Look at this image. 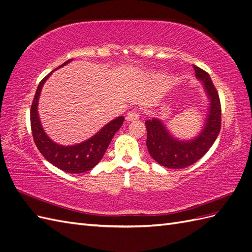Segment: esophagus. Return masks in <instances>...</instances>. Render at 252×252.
<instances>
[{"label": "esophagus", "instance_id": "1", "mask_svg": "<svg viewBox=\"0 0 252 252\" xmlns=\"http://www.w3.org/2000/svg\"><path fill=\"white\" fill-rule=\"evenodd\" d=\"M140 117V110L138 109H133L131 111H129L126 116V120L127 121H134V120H138Z\"/></svg>", "mask_w": 252, "mask_h": 252}]
</instances>
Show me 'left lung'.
Here are the masks:
<instances>
[{"label": "left lung", "instance_id": "obj_1", "mask_svg": "<svg viewBox=\"0 0 252 252\" xmlns=\"http://www.w3.org/2000/svg\"><path fill=\"white\" fill-rule=\"evenodd\" d=\"M195 77L204 83L210 98V109L204 130L196 139L190 142H181L173 139L159 120L145 122L147 128V148L150 156L159 165L171 169L185 168L203 158L217 140L222 124V108L216 86L208 72L193 65Z\"/></svg>", "mask_w": 252, "mask_h": 252}]
</instances>
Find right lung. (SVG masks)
<instances>
[{
	"label": "right lung",
	"instance_id": "obj_1",
	"mask_svg": "<svg viewBox=\"0 0 252 252\" xmlns=\"http://www.w3.org/2000/svg\"><path fill=\"white\" fill-rule=\"evenodd\" d=\"M71 59L66 61L58 68L69 63ZM51 73L52 71L40 82L35 91L32 108H30V125H32L33 141L43 157L59 169L69 173L86 172L93 169L101 161L113 135L123 125L125 119L124 117L117 118L104 126L93 138L74 146H61L53 143L44 132L36 110L42 86Z\"/></svg>",
	"mask_w": 252,
	"mask_h": 252
}]
</instances>
